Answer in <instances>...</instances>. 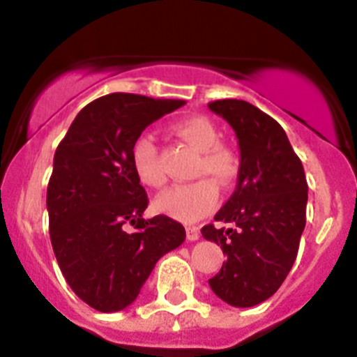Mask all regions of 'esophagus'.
Masks as SVG:
<instances>
[{
    "instance_id": "1",
    "label": "esophagus",
    "mask_w": 357,
    "mask_h": 357,
    "mask_svg": "<svg viewBox=\"0 0 357 357\" xmlns=\"http://www.w3.org/2000/svg\"><path fill=\"white\" fill-rule=\"evenodd\" d=\"M185 234H188V241H197L200 238V230L197 227H188L185 229Z\"/></svg>"
}]
</instances>
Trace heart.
Masks as SVG:
<instances>
[{
  "label": "heart",
  "instance_id": "1",
  "mask_svg": "<svg viewBox=\"0 0 357 357\" xmlns=\"http://www.w3.org/2000/svg\"><path fill=\"white\" fill-rule=\"evenodd\" d=\"M173 132L200 153L197 176H211L222 188L234 184L239 175V159L234 150L220 144V134L209 119L202 116L184 118L175 123ZM130 159L135 175L144 185L160 188L166 182V176L159 166L155 139L150 134H141L135 137ZM216 184L209 178H200L189 184L173 185L153 200V207L178 222H198L216 207Z\"/></svg>",
  "mask_w": 357,
  "mask_h": 357
}]
</instances>
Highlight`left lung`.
<instances>
[{"instance_id": "8db88e82", "label": "left lung", "mask_w": 357, "mask_h": 357, "mask_svg": "<svg viewBox=\"0 0 357 357\" xmlns=\"http://www.w3.org/2000/svg\"><path fill=\"white\" fill-rule=\"evenodd\" d=\"M236 132L239 175L234 193L202 236L220 245L227 261L209 279L214 295L252 307L273 295L296 259L305 227L307 182L301 159L279 123L243 100L209 103Z\"/></svg>"}]
</instances>
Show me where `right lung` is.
<instances>
[{"label": "right lung", "instance_id": "1", "mask_svg": "<svg viewBox=\"0 0 357 357\" xmlns=\"http://www.w3.org/2000/svg\"><path fill=\"white\" fill-rule=\"evenodd\" d=\"M182 105L107 94L78 112L56 148L46 195L52 247L68 284L96 311L130 305L157 261L184 243L178 222L143 218L148 197L130 159L135 137Z\"/></svg>", "mask_w": 357, "mask_h": 357}]
</instances>
